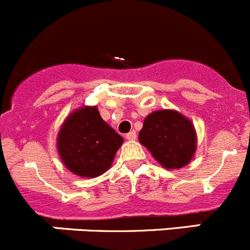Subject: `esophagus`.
<instances>
[{
    "instance_id": "obj_1",
    "label": "esophagus",
    "mask_w": 250,
    "mask_h": 250,
    "mask_svg": "<svg viewBox=\"0 0 250 250\" xmlns=\"http://www.w3.org/2000/svg\"><path fill=\"white\" fill-rule=\"evenodd\" d=\"M125 138H127L128 141H134V139L137 138L136 130H130L129 133H127V134H125Z\"/></svg>"
}]
</instances>
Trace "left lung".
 Instances as JSON below:
<instances>
[{
	"mask_svg": "<svg viewBox=\"0 0 250 250\" xmlns=\"http://www.w3.org/2000/svg\"><path fill=\"white\" fill-rule=\"evenodd\" d=\"M139 142L167 169H180L190 163L196 150V132L190 120L172 109L146 116Z\"/></svg>",
	"mask_w": 250,
	"mask_h": 250,
	"instance_id": "obj_1",
	"label": "left lung"
}]
</instances>
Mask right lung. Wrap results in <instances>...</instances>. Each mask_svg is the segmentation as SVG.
<instances>
[{
    "mask_svg": "<svg viewBox=\"0 0 250 250\" xmlns=\"http://www.w3.org/2000/svg\"><path fill=\"white\" fill-rule=\"evenodd\" d=\"M123 138L101 118L97 107H81L58 133V151L65 167L83 178H96L109 169Z\"/></svg>",
    "mask_w": 250,
    "mask_h": 250,
    "instance_id": "1",
    "label": "right lung"
}]
</instances>
